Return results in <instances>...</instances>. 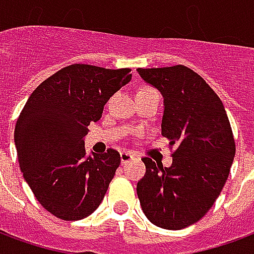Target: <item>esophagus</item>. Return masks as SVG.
<instances>
[{"instance_id": "34e87169", "label": "esophagus", "mask_w": 254, "mask_h": 254, "mask_svg": "<svg viewBox=\"0 0 254 254\" xmlns=\"http://www.w3.org/2000/svg\"><path fill=\"white\" fill-rule=\"evenodd\" d=\"M120 155H121V163H122V165H125V163H127V162H130V160L134 158V156H133V155L130 154L129 151H122Z\"/></svg>"}]
</instances>
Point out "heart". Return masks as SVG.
Returning <instances> with one entry per match:
<instances>
[{
  "mask_svg": "<svg viewBox=\"0 0 254 254\" xmlns=\"http://www.w3.org/2000/svg\"><path fill=\"white\" fill-rule=\"evenodd\" d=\"M147 91H155V89H152V88H144V89H141L140 92H147Z\"/></svg>",
  "mask_w": 254,
  "mask_h": 254,
  "instance_id": "1",
  "label": "heart"
}]
</instances>
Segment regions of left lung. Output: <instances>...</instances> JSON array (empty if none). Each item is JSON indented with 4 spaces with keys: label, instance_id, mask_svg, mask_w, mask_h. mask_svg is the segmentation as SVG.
Segmentation results:
<instances>
[{
    "label": "left lung",
    "instance_id": "obj_1",
    "mask_svg": "<svg viewBox=\"0 0 254 254\" xmlns=\"http://www.w3.org/2000/svg\"><path fill=\"white\" fill-rule=\"evenodd\" d=\"M137 72L163 95L162 134L174 147L170 167L144 158L138 200L155 226L185 229L209 211L229 178L235 155L229 117L215 91L188 66Z\"/></svg>",
    "mask_w": 254,
    "mask_h": 254
}]
</instances>
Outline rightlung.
I'll return each mask as SVG.
<instances>
[{"instance_id": "obj_1", "label": "right lung", "mask_w": 254, "mask_h": 254, "mask_svg": "<svg viewBox=\"0 0 254 254\" xmlns=\"http://www.w3.org/2000/svg\"><path fill=\"white\" fill-rule=\"evenodd\" d=\"M129 67L73 64L30 95L14 127L20 170L41 205L63 220L94 212L121 163L116 149L85 156L83 137L103 106L130 81Z\"/></svg>"}]
</instances>
